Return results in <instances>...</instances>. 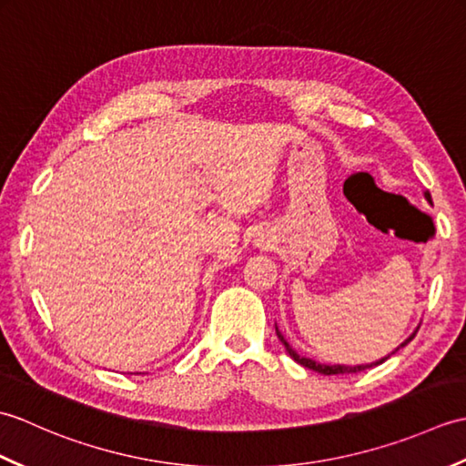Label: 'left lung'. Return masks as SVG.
<instances>
[{
  "mask_svg": "<svg viewBox=\"0 0 466 466\" xmlns=\"http://www.w3.org/2000/svg\"><path fill=\"white\" fill-rule=\"evenodd\" d=\"M424 198H427L429 202H432L431 200V194L427 192L424 194ZM276 334H279V339H280V342L284 344V349H286V352H289L292 359L299 362V364H302V366H306V369H310V370H316V372H320V374H349V372H362V370H366V369H372V366H379V364H382L386 359H389V356H386V359H382V360H376V362H372V364H359V366H344V364H334V366H330V364H320V362H314V360H310V359H306V356H300L299 352H296L292 346L286 342V339L284 336L276 330ZM414 336H417V332H412L407 340H404L400 346H404V344H409ZM399 350V349H397Z\"/></svg>",
  "mask_w": 466,
  "mask_h": 466,
  "instance_id": "1",
  "label": "left lung"
}]
</instances>
